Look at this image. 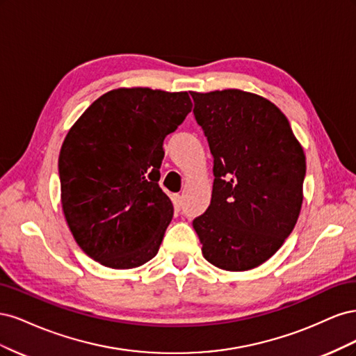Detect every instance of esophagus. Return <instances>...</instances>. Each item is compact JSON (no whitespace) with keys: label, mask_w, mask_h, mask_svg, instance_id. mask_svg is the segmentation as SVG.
I'll return each mask as SVG.
<instances>
[{"label":"esophagus","mask_w":356,"mask_h":356,"mask_svg":"<svg viewBox=\"0 0 356 356\" xmlns=\"http://www.w3.org/2000/svg\"><path fill=\"white\" fill-rule=\"evenodd\" d=\"M172 200H174V207H175V209H177V211H179V209L182 208V196L175 195V196H174V199H172Z\"/></svg>","instance_id":"1"}]
</instances>
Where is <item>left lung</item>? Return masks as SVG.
<instances>
[{"label": "left lung", "instance_id": "obj_1", "mask_svg": "<svg viewBox=\"0 0 356 356\" xmlns=\"http://www.w3.org/2000/svg\"><path fill=\"white\" fill-rule=\"evenodd\" d=\"M213 157L208 209L193 220L215 267L250 270L293 232L303 203L306 156L275 104L238 89L190 92Z\"/></svg>", "mask_w": 356, "mask_h": 356}]
</instances>
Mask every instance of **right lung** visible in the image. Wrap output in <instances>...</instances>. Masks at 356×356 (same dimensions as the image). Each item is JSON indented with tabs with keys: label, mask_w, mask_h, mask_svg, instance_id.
I'll list each match as a JSON object with an SVG mask.
<instances>
[{
	"label": "right lung",
	"mask_w": 356,
	"mask_h": 356,
	"mask_svg": "<svg viewBox=\"0 0 356 356\" xmlns=\"http://www.w3.org/2000/svg\"><path fill=\"white\" fill-rule=\"evenodd\" d=\"M187 92H106L62 144V209L75 242L95 261L134 268L157 254L174 215L159 187L165 138L191 111Z\"/></svg>",
	"instance_id": "right-lung-1"
}]
</instances>
